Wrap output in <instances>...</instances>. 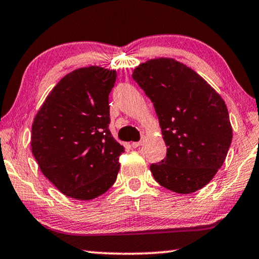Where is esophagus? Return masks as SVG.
<instances>
[{
	"label": "esophagus",
	"mask_w": 259,
	"mask_h": 259,
	"mask_svg": "<svg viewBox=\"0 0 259 259\" xmlns=\"http://www.w3.org/2000/svg\"><path fill=\"white\" fill-rule=\"evenodd\" d=\"M141 144H143V141H136V143H132V144H131V146H132L133 148H137V147L141 146Z\"/></svg>",
	"instance_id": "esophagus-1"
}]
</instances>
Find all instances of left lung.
<instances>
[{"instance_id":"left-lung-1","label":"left lung","mask_w":259,"mask_h":259,"mask_svg":"<svg viewBox=\"0 0 259 259\" xmlns=\"http://www.w3.org/2000/svg\"><path fill=\"white\" fill-rule=\"evenodd\" d=\"M133 80L153 102L167 153L150 166L173 192L200 190L222 167L232 141L226 105L203 77L182 62L160 58L141 63Z\"/></svg>"}]
</instances>
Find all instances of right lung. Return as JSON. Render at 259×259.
<instances>
[{"instance_id":"1","label":"right lung","mask_w":259,"mask_h":259,"mask_svg":"<svg viewBox=\"0 0 259 259\" xmlns=\"http://www.w3.org/2000/svg\"><path fill=\"white\" fill-rule=\"evenodd\" d=\"M115 70L91 66L67 74L53 88L31 127V152L59 191L91 200L116 180L125 152L108 126Z\"/></svg>"}]
</instances>
